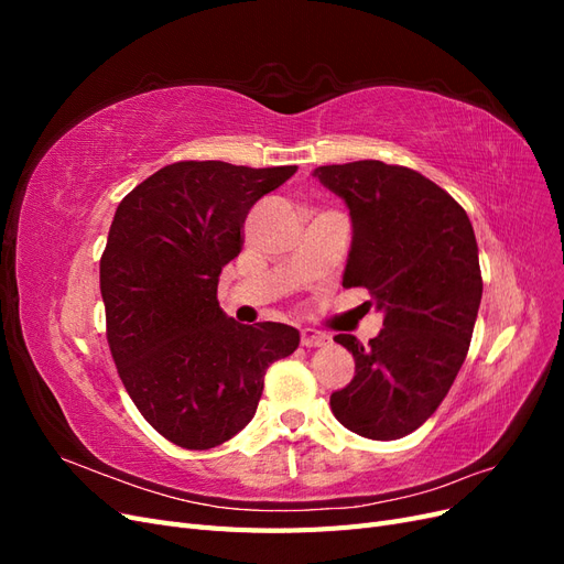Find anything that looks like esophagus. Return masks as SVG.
I'll list each match as a JSON object with an SVG mask.
<instances>
[{
	"label": "esophagus",
	"mask_w": 564,
	"mask_h": 564,
	"mask_svg": "<svg viewBox=\"0 0 564 564\" xmlns=\"http://www.w3.org/2000/svg\"><path fill=\"white\" fill-rule=\"evenodd\" d=\"M327 340H329L327 336L315 332V329H303V332H301V344H303L305 348H319V346L327 344Z\"/></svg>",
	"instance_id": "34e87169"
}]
</instances>
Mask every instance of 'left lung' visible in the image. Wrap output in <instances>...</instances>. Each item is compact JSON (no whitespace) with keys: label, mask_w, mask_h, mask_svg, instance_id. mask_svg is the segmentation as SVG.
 <instances>
[{"label":"left lung","mask_w":564,"mask_h":564,"mask_svg":"<svg viewBox=\"0 0 564 564\" xmlns=\"http://www.w3.org/2000/svg\"><path fill=\"white\" fill-rule=\"evenodd\" d=\"M313 176L348 204L352 245L344 286H365L383 329L355 357V377L332 392V412L369 440L416 431L445 400L466 360L482 299L480 259L464 207L414 169L360 160Z\"/></svg>","instance_id":"obj_1"}]
</instances>
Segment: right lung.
Wrapping results in <instances>:
<instances>
[{
    "mask_svg": "<svg viewBox=\"0 0 564 564\" xmlns=\"http://www.w3.org/2000/svg\"><path fill=\"white\" fill-rule=\"evenodd\" d=\"M296 166L176 162L119 202L100 256L108 344L143 419L183 449H212L253 419L265 369L299 348L280 322L237 324L218 275L249 209Z\"/></svg>",
    "mask_w": 564,
    "mask_h": 564,
    "instance_id": "1",
    "label": "right lung"
}]
</instances>
